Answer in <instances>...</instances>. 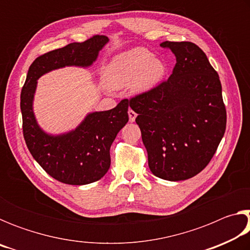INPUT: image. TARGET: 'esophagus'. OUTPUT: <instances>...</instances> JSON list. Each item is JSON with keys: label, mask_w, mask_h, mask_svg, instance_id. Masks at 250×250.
Here are the masks:
<instances>
[{"label": "esophagus", "mask_w": 250, "mask_h": 250, "mask_svg": "<svg viewBox=\"0 0 250 250\" xmlns=\"http://www.w3.org/2000/svg\"><path fill=\"white\" fill-rule=\"evenodd\" d=\"M128 115H129V120H130V122H133V121L135 120V118H137V113H135L132 109H129Z\"/></svg>", "instance_id": "1"}]
</instances>
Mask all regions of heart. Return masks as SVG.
<instances>
[{
    "mask_svg": "<svg viewBox=\"0 0 250 250\" xmlns=\"http://www.w3.org/2000/svg\"><path fill=\"white\" fill-rule=\"evenodd\" d=\"M167 74L162 59L153 56L143 47L118 54L104 71V80L108 87L120 89L129 86L134 92H146L159 84Z\"/></svg>",
    "mask_w": 250,
    "mask_h": 250,
    "instance_id": "obj_1",
    "label": "heart"
}]
</instances>
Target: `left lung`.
<instances>
[{"label":"left lung","mask_w":250,"mask_h":250,"mask_svg":"<svg viewBox=\"0 0 250 250\" xmlns=\"http://www.w3.org/2000/svg\"><path fill=\"white\" fill-rule=\"evenodd\" d=\"M174 54L172 75L153 89L128 100L140 126L147 162L155 176L184 181L209 163L226 129L218 74L191 42L160 44Z\"/></svg>","instance_id":"obj_1"}]
</instances>
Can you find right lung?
Segmentation results:
<instances>
[{
    "mask_svg": "<svg viewBox=\"0 0 250 250\" xmlns=\"http://www.w3.org/2000/svg\"><path fill=\"white\" fill-rule=\"evenodd\" d=\"M109 42L96 35L83 43H70L37 57L29 66L21 92L23 134L33 158L48 174L62 183L84 185L100 180L110 167V146L129 120L128 100L116 108L90 112L68 132L50 134L37 124L33 103L37 79L49 71L75 66L87 68Z\"/></svg>",
    "mask_w": 250,
    "mask_h": 250,
    "instance_id": "1",
    "label": "right lung"
}]
</instances>
